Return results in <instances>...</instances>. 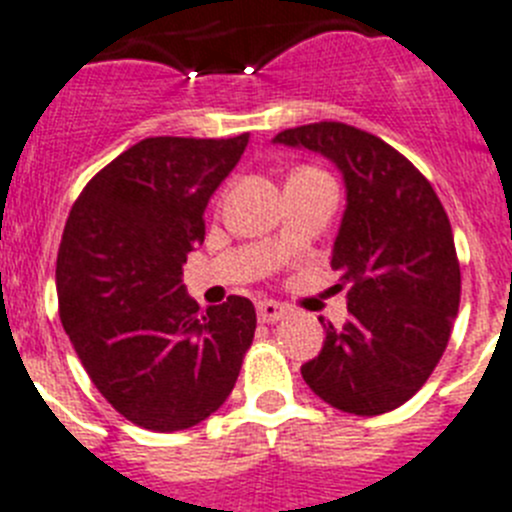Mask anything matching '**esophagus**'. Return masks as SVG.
I'll return each instance as SVG.
<instances>
[{
    "label": "esophagus",
    "instance_id": "34e87169",
    "mask_svg": "<svg viewBox=\"0 0 512 512\" xmlns=\"http://www.w3.org/2000/svg\"><path fill=\"white\" fill-rule=\"evenodd\" d=\"M285 313H288V308L278 301L257 303V319H260V324H275V321L285 319Z\"/></svg>",
    "mask_w": 512,
    "mask_h": 512
}]
</instances>
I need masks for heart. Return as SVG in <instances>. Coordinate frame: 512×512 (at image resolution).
Here are the masks:
<instances>
[{
  "label": "heart",
  "instance_id": "obj_1",
  "mask_svg": "<svg viewBox=\"0 0 512 512\" xmlns=\"http://www.w3.org/2000/svg\"><path fill=\"white\" fill-rule=\"evenodd\" d=\"M296 173H311V168H301V170H296Z\"/></svg>",
  "mask_w": 512,
  "mask_h": 512
}]
</instances>
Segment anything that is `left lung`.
<instances>
[{
	"mask_svg": "<svg viewBox=\"0 0 512 512\" xmlns=\"http://www.w3.org/2000/svg\"><path fill=\"white\" fill-rule=\"evenodd\" d=\"M275 142L326 155L347 183L331 267L349 321L324 324L319 357L301 367L331 408L380 416L411 400L439 365L462 296L457 247L439 196L395 147L344 122L283 130Z\"/></svg>",
	"mask_w": 512,
	"mask_h": 512,
	"instance_id": "1",
	"label": "left lung"
}]
</instances>
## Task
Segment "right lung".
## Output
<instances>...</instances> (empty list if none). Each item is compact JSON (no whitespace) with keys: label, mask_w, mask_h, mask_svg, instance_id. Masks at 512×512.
Segmentation results:
<instances>
[{"label":"right lung","mask_w":512,"mask_h":512,"mask_svg":"<svg viewBox=\"0 0 512 512\" xmlns=\"http://www.w3.org/2000/svg\"><path fill=\"white\" fill-rule=\"evenodd\" d=\"M247 142L250 132L147 137L104 165L68 214L55 267L63 329L96 390L147 431L219 411L255 336L250 298L199 311L181 280L211 193Z\"/></svg>","instance_id":"add662e5"}]
</instances>
